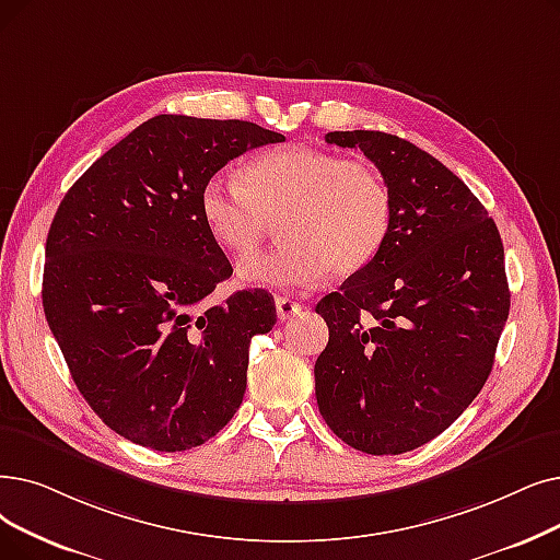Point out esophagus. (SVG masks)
<instances>
[{
  "label": "esophagus",
  "instance_id": "34e87169",
  "mask_svg": "<svg viewBox=\"0 0 560 560\" xmlns=\"http://www.w3.org/2000/svg\"><path fill=\"white\" fill-rule=\"evenodd\" d=\"M300 311H302V304H300V302H293V300L283 298V295L277 298V315H279L281 323L290 320V318H293V315H298Z\"/></svg>",
  "mask_w": 560,
  "mask_h": 560
}]
</instances>
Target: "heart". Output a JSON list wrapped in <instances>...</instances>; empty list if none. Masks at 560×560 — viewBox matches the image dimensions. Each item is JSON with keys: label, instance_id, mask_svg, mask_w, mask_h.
Listing matches in <instances>:
<instances>
[{"label": "heart", "instance_id": "b5f03b06", "mask_svg": "<svg viewBox=\"0 0 560 560\" xmlns=\"http://www.w3.org/2000/svg\"><path fill=\"white\" fill-rule=\"evenodd\" d=\"M199 214L222 249L252 256L281 220V245L240 265V279L308 290L331 272L350 277L384 247L394 220L392 187L366 160L288 145L252 158L237 183L212 176Z\"/></svg>", "mask_w": 560, "mask_h": 560}]
</instances>
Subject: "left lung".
<instances>
[{
    "label": "left lung",
    "mask_w": 560,
    "mask_h": 560,
    "mask_svg": "<svg viewBox=\"0 0 560 560\" xmlns=\"http://www.w3.org/2000/svg\"><path fill=\"white\" fill-rule=\"evenodd\" d=\"M325 141L380 168L394 220L380 254L315 306L329 327L315 398L338 440L398 455L442 434L490 377L510 311L501 235L471 189L407 139Z\"/></svg>",
    "instance_id": "obj_1"
}]
</instances>
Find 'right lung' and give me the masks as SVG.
I'll use <instances>...</instances> for the list:
<instances>
[{"label":"right lung","mask_w":560,"mask_h":560,"mask_svg":"<svg viewBox=\"0 0 560 560\" xmlns=\"http://www.w3.org/2000/svg\"><path fill=\"white\" fill-rule=\"evenodd\" d=\"M279 141L249 120L160 114L95 160L55 214L47 325L91 409L139 446H201L245 396L249 343L277 308L262 288L203 308L233 267L199 191L233 158Z\"/></svg>","instance_id":"obj_1"}]
</instances>
